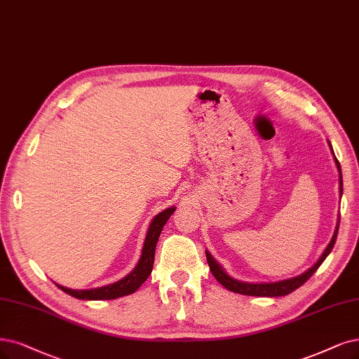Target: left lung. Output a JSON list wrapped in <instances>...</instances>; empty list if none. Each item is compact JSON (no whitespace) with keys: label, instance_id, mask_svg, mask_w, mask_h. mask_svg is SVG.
<instances>
[{"label":"left lung","instance_id":"1","mask_svg":"<svg viewBox=\"0 0 359 359\" xmlns=\"http://www.w3.org/2000/svg\"><path fill=\"white\" fill-rule=\"evenodd\" d=\"M333 151V149H331ZM334 154V152H333ZM334 161H336V165H337V170H339V176H340V195L343 194V180H341V168H340V164L337 161V158L334 156ZM339 224H340V216H339V222H337V228H336V232L333 235V238H331L330 244L327 245V248L324 250L323 256L320 257V260H318L313 266L311 269H308L306 272H303L302 275L299 276H294V278H290V280H284V281H278V283H269V284H250V283H243V281H238V280H233L232 276H229L226 272H224L222 269L220 264L215 260V257L211 256L208 251H205V256H207V262H208V266H210V271L211 273L215 275L216 280L224 287L228 288L229 291H233V293H238V294H244V296H257V297H280V296H287L290 293H293V291L296 288H299L300 285H303L304 283H306L309 278L316 272V269L321 266L323 262L325 260V257L331 253V250H333L334 244H336V240H337V232H339Z\"/></svg>","mask_w":359,"mask_h":359}]
</instances>
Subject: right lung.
Returning <instances> with one entry per match:
<instances>
[{"mask_svg": "<svg viewBox=\"0 0 359 359\" xmlns=\"http://www.w3.org/2000/svg\"><path fill=\"white\" fill-rule=\"evenodd\" d=\"M175 210H176L175 207H170L152 219L149 229L146 232L140 260L136 264V268L133 269L127 276H124L123 280H119L109 285L91 288V290H71L59 284L56 285L62 291H65L66 294H69L75 299H81V300H112L116 297L133 294L146 280H148V276L152 272L158 238L161 235V231L164 228V224L167 223V220L170 219V216L175 213Z\"/></svg>", "mask_w": 359, "mask_h": 359, "instance_id": "add662e5", "label": "right lung"}]
</instances>
